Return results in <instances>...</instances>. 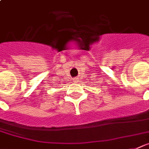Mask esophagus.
Masks as SVG:
<instances>
[{
  "mask_svg": "<svg viewBox=\"0 0 149 149\" xmlns=\"http://www.w3.org/2000/svg\"><path fill=\"white\" fill-rule=\"evenodd\" d=\"M79 81H78V78H76V77H74V82H75V83H77V82H78Z\"/></svg>",
  "mask_w": 149,
  "mask_h": 149,
  "instance_id": "obj_1",
  "label": "esophagus"
}]
</instances>
